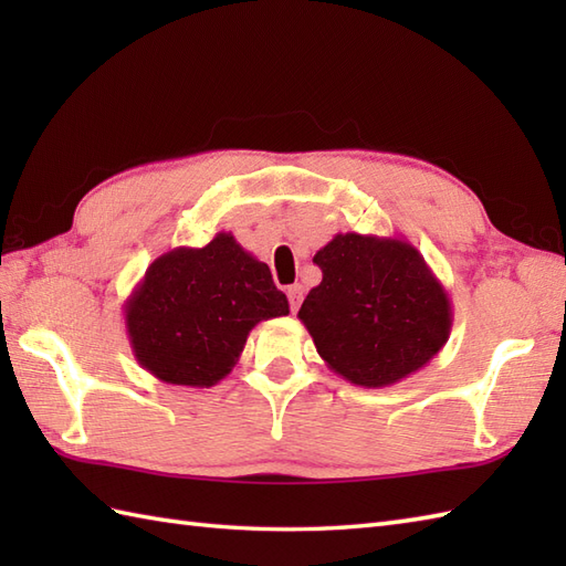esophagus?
I'll list each match as a JSON object with an SVG mask.
<instances>
[{
	"label": "esophagus",
	"mask_w": 566,
	"mask_h": 566,
	"mask_svg": "<svg viewBox=\"0 0 566 566\" xmlns=\"http://www.w3.org/2000/svg\"><path fill=\"white\" fill-rule=\"evenodd\" d=\"M286 296H290V306H292V311L296 314L298 304H302V298H304V286L302 284H292L290 290H286Z\"/></svg>",
	"instance_id": "obj_1"
}]
</instances>
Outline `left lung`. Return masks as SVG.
Segmentation results:
<instances>
[{"instance_id": "1", "label": "left lung", "mask_w": 566, "mask_h": 566, "mask_svg": "<svg viewBox=\"0 0 566 566\" xmlns=\"http://www.w3.org/2000/svg\"><path fill=\"white\" fill-rule=\"evenodd\" d=\"M314 262L323 280L298 321L335 375L367 389L391 387L448 343L450 294L408 240L338 233Z\"/></svg>"}]
</instances>
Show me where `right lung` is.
<instances>
[{"mask_svg":"<svg viewBox=\"0 0 566 566\" xmlns=\"http://www.w3.org/2000/svg\"><path fill=\"white\" fill-rule=\"evenodd\" d=\"M290 314L270 268L216 233L203 248H175L143 274L124 304L138 365L177 387H213L231 375L250 331Z\"/></svg>","mask_w":566,"mask_h":566,"instance_id":"1","label":"right lung"}]
</instances>
